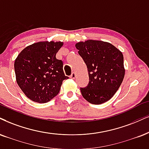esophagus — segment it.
<instances>
[{
    "mask_svg": "<svg viewBox=\"0 0 149 149\" xmlns=\"http://www.w3.org/2000/svg\"><path fill=\"white\" fill-rule=\"evenodd\" d=\"M75 77H76V74H75L74 72H72L71 74V75H70V77L71 79H74L75 78Z\"/></svg>",
    "mask_w": 149,
    "mask_h": 149,
    "instance_id": "obj_1",
    "label": "esophagus"
}]
</instances>
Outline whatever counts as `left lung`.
<instances>
[{
  "mask_svg": "<svg viewBox=\"0 0 149 149\" xmlns=\"http://www.w3.org/2000/svg\"><path fill=\"white\" fill-rule=\"evenodd\" d=\"M88 68L89 82L80 88L82 96L93 104L107 102L115 94L125 74L122 53L112 44L88 40L75 45Z\"/></svg>",
  "mask_w": 149,
  "mask_h": 149,
  "instance_id": "obj_1",
  "label": "left lung"
}]
</instances>
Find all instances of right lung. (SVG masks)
Masks as SVG:
<instances>
[{
  "instance_id": "obj_1",
  "label": "right lung",
  "mask_w": 149,
  "mask_h": 149,
  "mask_svg": "<svg viewBox=\"0 0 149 149\" xmlns=\"http://www.w3.org/2000/svg\"><path fill=\"white\" fill-rule=\"evenodd\" d=\"M61 42H38L23 49L14 62L16 81L25 95L38 103L49 102L58 94L63 80L69 77L63 63L56 58Z\"/></svg>"
}]
</instances>
